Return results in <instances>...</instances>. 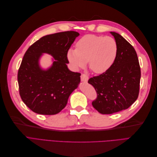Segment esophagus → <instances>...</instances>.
<instances>
[{
	"label": "esophagus",
	"instance_id": "34e87169",
	"mask_svg": "<svg viewBox=\"0 0 157 157\" xmlns=\"http://www.w3.org/2000/svg\"><path fill=\"white\" fill-rule=\"evenodd\" d=\"M80 79H81V81L84 82H86L88 80V77L85 74H82L81 76H80Z\"/></svg>",
	"mask_w": 157,
	"mask_h": 157
}]
</instances>
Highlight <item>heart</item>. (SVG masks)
<instances>
[{
    "instance_id": "obj_1",
    "label": "heart",
    "mask_w": 157,
    "mask_h": 157,
    "mask_svg": "<svg viewBox=\"0 0 157 157\" xmlns=\"http://www.w3.org/2000/svg\"><path fill=\"white\" fill-rule=\"evenodd\" d=\"M118 52L116 40L111 36L86 35L67 51V59L75 69L83 68L87 61L94 73H105L115 62Z\"/></svg>"
}]
</instances>
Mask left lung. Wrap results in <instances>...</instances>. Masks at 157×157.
<instances>
[{
	"label": "left lung",
	"instance_id": "obj_1",
	"mask_svg": "<svg viewBox=\"0 0 157 157\" xmlns=\"http://www.w3.org/2000/svg\"><path fill=\"white\" fill-rule=\"evenodd\" d=\"M118 46L117 56L111 67L90 78L97 92L93 107L101 114H113L128 109L138 98L141 69L135 49L124 38L110 32Z\"/></svg>",
	"mask_w": 157,
	"mask_h": 157
}]
</instances>
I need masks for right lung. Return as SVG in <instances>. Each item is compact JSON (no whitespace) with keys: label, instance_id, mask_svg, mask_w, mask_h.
Listing matches in <instances>:
<instances>
[{"label":"right lung","instance_id":"1","mask_svg":"<svg viewBox=\"0 0 157 157\" xmlns=\"http://www.w3.org/2000/svg\"><path fill=\"white\" fill-rule=\"evenodd\" d=\"M78 36L79 33L73 31L46 35L26 51L18 70L17 81L22 101L33 112L46 115L58 114L78 87L80 73L72 72L67 65V51ZM43 53L55 59L46 70L39 65Z\"/></svg>","mask_w":157,"mask_h":157}]
</instances>
